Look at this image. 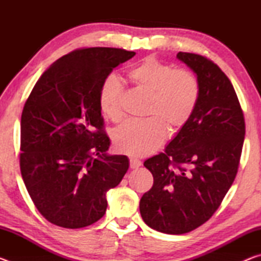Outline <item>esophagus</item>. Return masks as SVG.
<instances>
[{"label":"esophagus","instance_id":"esophagus-1","mask_svg":"<svg viewBox=\"0 0 261 261\" xmlns=\"http://www.w3.org/2000/svg\"><path fill=\"white\" fill-rule=\"evenodd\" d=\"M140 166H141V162L138 160V159H136V158L130 159V168H131V169H137V168H139Z\"/></svg>","mask_w":261,"mask_h":261}]
</instances>
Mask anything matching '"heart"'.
Listing matches in <instances>:
<instances>
[{
  "mask_svg": "<svg viewBox=\"0 0 261 261\" xmlns=\"http://www.w3.org/2000/svg\"><path fill=\"white\" fill-rule=\"evenodd\" d=\"M130 81L149 94L146 118H130L114 131L118 152L134 156L146 155L160 146L166 127L177 132L196 110L200 96L197 77L155 59H146L127 72ZM123 86L116 74H109L100 86L101 112L113 121L121 120Z\"/></svg>",
  "mask_w": 261,
  "mask_h": 261,
  "instance_id": "obj_1",
  "label": "heart"
}]
</instances>
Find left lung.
<instances>
[{
  "label": "left lung",
  "mask_w": 261,
  "mask_h": 261,
  "mask_svg": "<svg viewBox=\"0 0 261 261\" xmlns=\"http://www.w3.org/2000/svg\"><path fill=\"white\" fill-rule=\"evenodd\" d=\"M176 57L196 73L199 101L165 152L144 162L154 182L139 202L144 222L171 235L192 231L219 208L236 177L245 136L240 101L222 70L192 53Z\"/></svg>",
  "instance_id": "obj_1"
}]
</instances>
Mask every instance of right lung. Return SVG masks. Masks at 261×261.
Wrapping results in <instances>:
<instances>
[{
  "label": "right lung",
  "instance_id": "obj_1",
  "mask_svg": "<svg viewBox=\"0 0 261 261\" xmlns=\"http://www.w3.org/2000/svg\"><path fill=\"white\" fill-rule=\"evenodd\" d=\"M136 55L118 48L71 51L35 84L20 121V171L35 207L59 227L77 229L106 213V194L129 169L109 155L99 103L103 79Z\"/></svg>",
  "mask_w": 261,
  "mask_h": 261
}]
</instances>
